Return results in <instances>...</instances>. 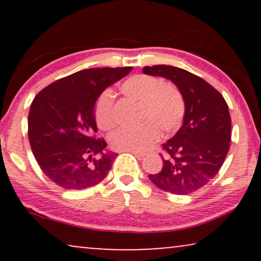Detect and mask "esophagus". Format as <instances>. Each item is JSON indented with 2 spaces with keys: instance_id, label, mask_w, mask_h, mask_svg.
<instances>
[{
  "instance_id": "obj_1",
  "label": "esophagus",
  "mask_w": 261,
  "mask_h": 261,
  "mask_svg": "<svg viewBox=\"0 0 261 261\" xmlns=\"http://www.w3.org/2000/svg\"><path fill=\"white\" fill-rule=\"evenodd\" d=\"M129 153H133V154L137 156L138 159H142L145 156V153H142V152H129Z\"/></svg>"
}]
</instances>
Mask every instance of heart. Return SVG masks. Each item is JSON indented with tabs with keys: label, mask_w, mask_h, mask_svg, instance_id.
Returning <instances> with one entry per match:
<instances>
[{
	"label": "heart",
	"mask_w": 261,
	"mask_h": 261,
	"mask_svg": "<svg viewBox=\"0 0 261 261\" xmlns=\"http://www.w3.org/2000/svg\"><path fill=\"white\" fill-rule=\"evenodd\" d=\"M120 90L127 97L140 103L141 119L134 127H122L110 135L112 147L120 152H145L160 137V129L170 134L181 126L185 103L180 91L171 84H160L154 77L135 74L121 84ZM95 119L102 129H110L116 122L113 96L109 91L99 96L95 106Z\"/></svg>",
	"instance_id": "heart-1"
}]
</instances>
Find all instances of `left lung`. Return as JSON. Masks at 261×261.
I'll return each instance as SVG.
<instances>
[{"mask_svg": "<svg viewBox=\"0 0 261 261\" xmlns=\"http://www.w3.org/2000/svg\"><path fill=\"white\" fill-rule=\"evenodd\" d=\"M142 72L166 78L185 103L183 124L163 145V169L149 174L155 187L174 195H189L215 177L229 151L231 122L223 96L201 77L180 67L145 66Z\"/></svg>", "mask_w": 261, "mask_h": 261, "instance_id": "8db88e82", "label": "left lung"}]
</instances>
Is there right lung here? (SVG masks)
Masks as SVG:
<instances>
[{"label": "right lung", "mask_w": 261, "mask_h": 261, "mask_svg": "<svg viewBox=\"0 0 261 261\" xmlns=\"http://www.w3.org/2000/svg\"><path fill=\"white\" fill-rule=\"evenodd\" d=\"M133 67L81 70L56 81L35 96L28 114L32 152L46 176L66 190L101 183L117 156L97 132L95 105L110 85Z\"/></svg>", "instance_id": "add662e5"}]
</instances>
